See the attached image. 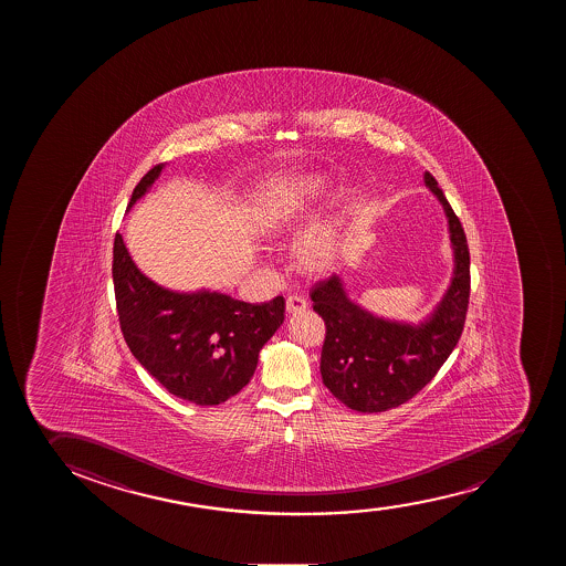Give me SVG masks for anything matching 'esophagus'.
Here are the masks:
<instances>
[{
    "label": "esophagus",
    "mask_w": 566,
    "mask_h": 566,
    "mask_svg": "<svg viewBox=\"0 0 566 566\" xmlns=\"http://www.w3.org/2000/svg\"><path fill=\"white\" fill-rule=\"evenodd\" d=\"M308 308V303H306V298L301 297V295H290L286 301V310L290 314H297V312H304V310Z\"/></svg>",
    "instance_id": "obj_1"
}]
</instances>
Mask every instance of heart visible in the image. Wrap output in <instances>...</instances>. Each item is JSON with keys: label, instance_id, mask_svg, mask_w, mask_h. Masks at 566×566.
<instances>
[{"label": "heart", "instance_id": "obj_1", "mask_svg": "<svg viewBox=\"0 0 566 566\" xmlns=\"http://www.w3.org/2000/svg\"><path fill=\"white\" fill-rule=\"evenodd\" d=\"M323 177L287 180L269 193L258 213V227L265 234H284L310 218L314 205L325 190ZM337 254V230L334 221L310 227L295 245L298 265L306 271H323Z\"/></svg>", "mask_w": 566, "mask_h": 566}]
</instances>
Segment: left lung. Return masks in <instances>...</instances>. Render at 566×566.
Segmentation results:
<instances>
[{"label":"left lung","instance_id":"obj_1","mask_svg":"<svg viewBox=\"0 0 566 566\" xmlns=\"http://www.w3.org/2000/svg\"><path fill=\"white\" fill-rule=\"evenodd\" d=\"M424 180L447 212L455 256L452 284L430 319L420 326L378 319L348 301L336 274L315 282L310 292L326 326L323 384L361 413H380L411 400L441 369L463 332L470 297L469 243L430 171Z\"/></svg>","mask_w":566,"mask_h":566}]
</instances>
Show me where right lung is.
I'll return each instance as SVG.
<instances>
[{
	"instance_id": "obj_1",
	"label": "right lung",
	"mask_w": 566,
	"mask_h": 566,
	"mask_svg": "<svg viewBox=\"0 0 566 566\" xmlns=\"http://www.w3.org/2000/svg\"><path fill=\"white\" fill-rule=\"evenodd\" d=\"M163 171L149 169L136 185L129 208ZM113 280L119 328L149 375L175 397L218 406L249 384L258 353L284 321L286 301L243 303L221 293H175L157 286L136 268L116 234Z\"/></svg>"
}]
</instances>
